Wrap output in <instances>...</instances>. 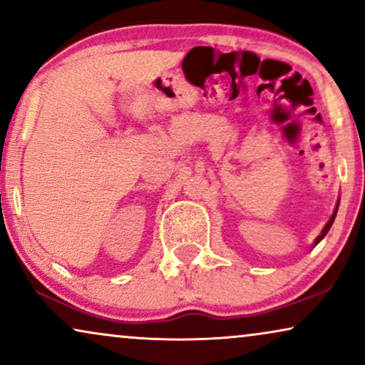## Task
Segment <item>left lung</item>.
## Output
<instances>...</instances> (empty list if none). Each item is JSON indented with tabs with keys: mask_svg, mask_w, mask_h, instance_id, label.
Here are the masks:
<instances>
[{
	"mask_svg": "<svg viewBox=\"0 0 365 365\" xmlns=\"http://www.w3.org/2000/svg\"><path fill=\"white\" fill-rule=\"evenodd\" d=\"M337 207H339V206H337ZM337 207H336V211H334V214H332L331 221H329V222H327V226H326V227H324V231H322V234H321V236H319V237L316 239V244H317V242H321V241H322V239H324V237H326V234L329 232V229H331V227H332V224H334V219H336V214H337Z\"/></svg>",
	"mask_w": 365,
	"mask_h": 365,
	"instance_id": "1",
	"label": "left lung"
}]
</instances>
